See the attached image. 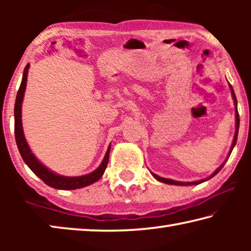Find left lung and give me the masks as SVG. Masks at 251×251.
I'll list each match as a JSON object with an SVG mask.
<instances>
[{"mask_svg":"<svg viewBox=\"0 0 251 251\" xmlns=\"http://www.w3.org/2000/svg\"><path fill=\"white\" fill-rule=\"evenodd\" d=\"M230 86V90H231V94H232V99H233V101H235V105H236V133H235V137H233V141H232V144H231V148H230V151H229V155L231 154L232 151V148L235 147L236 143H237V136H238V129H239V114H238V109H237V99H236V95H235V92H233L232 90V86L231 85H229ZM226 163V161H225ZM220 165V167L217 168V171H215V173L212 174V175L210 177L206 178V179H201V180H198V181H193V182H181V181H175V180H172V179H167V178H161L159 177L158 175H155V174L151 173V175L154 176L157 180H159L161 182H165V184H169V185H177V186H189V185H198V184H201V182L206 181L208 179H210L211 177H214L216 174H218L220 169H222L224 167V165Z\"/></svg>","mask_w":251,"mask_h":251,"instance_id":"left-lung-1","label":"left lung"}]
</instances>
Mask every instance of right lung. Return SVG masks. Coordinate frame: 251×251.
Listing matches in <instances>:
<instances>
[{"label": "right lung", "instance_id": "right-lung-1", "mask_svg": "<svg viewBox=\"0 0 251 251\" xmlns=\"http://www.w3.org/2000/svg\"><path fill=\"white\" fill-rule=\"evenodd\" d=\"M29 64L25 66L23 72V78L21 82L20 88L18 91V95H16L15 100V106H14V133H15V141L16 145H18L19 151L21 156H22L25 164L27 165L29 169L39 176L42 180H43L46 185L56 189H63V190H71V189H77L83 188L88 185L93 184L100 179L103 176V174L106 169V166L108 164L109 158V151L110 145L108 147L106 155L104 157L103 161L100 165V167L91 174L84 176L78 177H66V176H59L56 174L50 172V169L46 168L43 164H41L39 159L33 155V152L29 150V147L26 143V139L24 137L23 127H22V118H21V112H22V101L24 97V92L26 88V80H27V72H28Z\"/></svg>", "mask_w": 251, "mask_h": 251}]
</instances>
